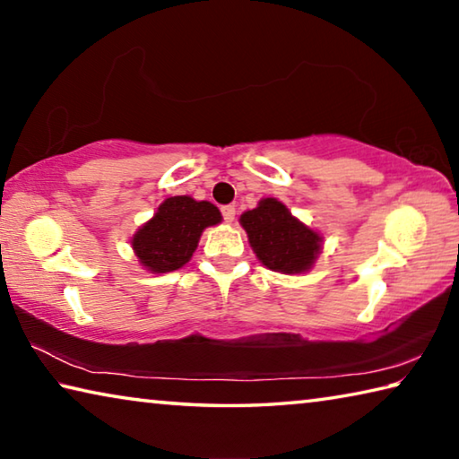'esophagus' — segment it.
I'll return each instance as SVG.
<instances>
[{
  "label": "esophagus",
  "mask_w": 459,
  "mask_h": 459,
  "mask_svg": "<svg viewBox=\"0 0 459 459\" xmlns=\"http://www.w3.org/2000/svg\"><path fill=\"white\" fill-rule=\"evenodd\" d=\"M221 211H222V216H224V222L230 224L232 221H235V214H237L235 206H230V204H229V206H222Z\"/></svg>",
  "instance_id": "34e87169"
}]
</instances>
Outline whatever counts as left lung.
<instances>
[{
    "mask_svg": "<svg viewBox=\"0 0 459 459\" xmlns=\"http://www.w3.org/2000/svg\"><path fill=\"white\" fill-rule=\"evenodd\" d=\"M238 222L257 259L277 273H306L324 248L320 232L295 219L277 198H261L253 211L240 214Z\"/></svg>",
    "mask_w": 459,
    "mask_h": 459,
    "instance_id": "1",
    "label": "left lung"
}]
</instances>
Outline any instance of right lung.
Wrapping results in <instances>:
<instances>
[{
  "mask_svg": "<svg viewBox=\"0 0 459 459\" xmlns=\"http://www.w3.org/2000/svg\"><path fill=\"white\" fill-rule=\"evenodd\" d=\"M221 221L222 214L212 202L169 196L158 206V212L135 230L131 247L143 269L169 273L192 259L202 232Z\"/></svg>",
  "mask_w": 459,
  "mask_h": 459,
  "instance_id": "add662e5",
  "label": "right lung"
}]
</instances>
